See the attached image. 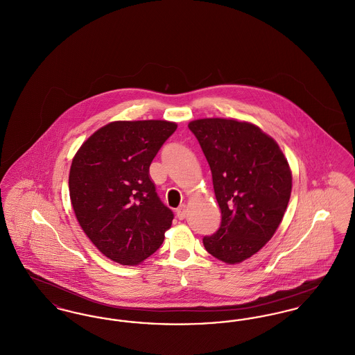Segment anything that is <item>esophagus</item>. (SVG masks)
I'll use <instances>...</instances> for the list:
<instances>
[{"instance_id":"esophagus-1","label":"esophagus","mask_w":355,"mask_h":355,"mask_svg":"<svg viewBox=\"0 0 355 355\" xmlns=\"http://www.w3.org/2000/svg\"><path fill=\"white\" fill-rule=\"evenodd\" d=\"M186 211H187L186 205H181V206L177 209V217H178L180 220H184L186 217Z\"/></svg>"}]
</instances>
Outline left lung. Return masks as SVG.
<instances>
[{"mask_svg":"<svg viewBox=\"0 0 355 355\" xmlns=\"http://www.w3.org/2000/svg\"><path fill=\"white\" fill-rule=\"evenodd\" d=\"M213 175L220 229L203 236L207 253L239 263L259 252L278 229L291 194V170L278 144L250 122L191 121Z\"/></svg>","mask_w":355,"mask_h":355,"instance_id":"1","label":"left lung"}]
</instances>
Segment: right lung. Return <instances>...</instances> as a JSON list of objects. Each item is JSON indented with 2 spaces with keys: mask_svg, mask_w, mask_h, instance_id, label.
Returning <instances> with one entry per match:
<instances>
[{
  "mask_svg": "<svg viewBox=\"0 0 355 355\" xmlns=\"http://www.w3.org/2000/svg\"><path fill=\"white\" fill-rule=\"evenodd\" d=\"M175 122L114 121L90 135L69 173L74 214L105 257L135 266L164 242L174 218L161 202L149 168Z\"/></svg>",
  "mask_w": 355,
  "mask_h": 355,
  "instance_id": "right-lung-1",
  "label": "right lung"
}]
</instances>
